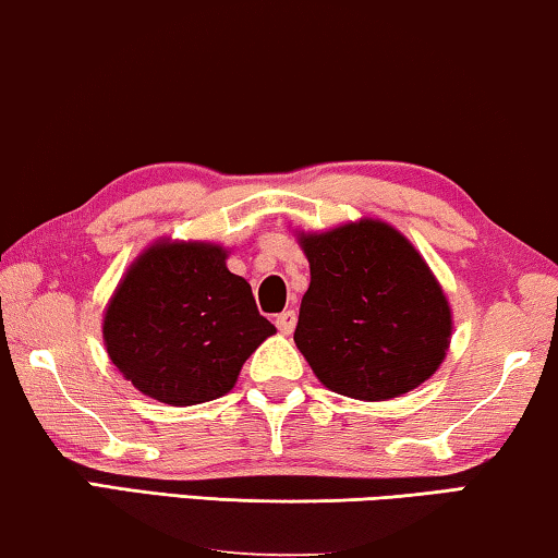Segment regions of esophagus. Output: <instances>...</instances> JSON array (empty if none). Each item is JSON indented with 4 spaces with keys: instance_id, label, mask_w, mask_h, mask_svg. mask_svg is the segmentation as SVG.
Wrapping results in <instances>:
<instances>
[{
    "instance_id": "obj_1",
    "label": "esophagus",
    "mask_w": 558,
    "mask_h": 558,
    "mask_svg": "<svg viewBox=\"0 0 558 558\" xmlns=\"http://www.w3.org/2000/svg\"><path fill=\"white\" fill-rule=\"evenodd\" d=\"M294 327H296V314L292 310L277 314V329L281 335H292Z\"/></svg>"
}]
</instances>
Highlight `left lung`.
Wrapping results in <instances>:
<instances>
[{
  "label": "left lung",
  "mask_w": 558,
  "mask_h": 558,
  "mask_svg": "<svg viewBox=\"0 0 558 558\" xmlns=\"http://www.w3.org/2000/svg\"><path fill=\"white\" fill-rule=\"evenodd\" d=\"M310 262L294 342L327 390L379 402L430 379L453 312L417 248L379 219L296 233Z\"/></svg>",
  "instance_id": "obj_1"
}]
</instances>
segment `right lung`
I'll return each instance as SVG.
<instances>
[{
  "instance_id": "add662e5",
  "label": "right lung",
  "mask_w": 558,
  "mask_h": 558,
  "mask_svg": "<svg viewBox=\"0 0 558 558\" xmlns=\"http://www.w3.org/2000/svg\"><path fill=\"white\" fill-rule=\"evenodd\" d=\"M211 241L158 239L135 256L102 314V342L135 390L173 408L221 398L266 337L252 287Z\"/></svg>"
}]
</instances>
